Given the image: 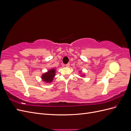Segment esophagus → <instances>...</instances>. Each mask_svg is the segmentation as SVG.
<instances>
[{
	"mask_svg": "<svg viewBox=\"0 0 131 131\" xmlns=\"http://www.w3.org/2000/svg\"><path fill=\"white\" fill-rule=\"evenodd\" d=\"M66 67H70V64H69V63H68V64H66Z\"/></svg>",
	"mask_w": 131,
	"mask_h": 131,
	"instance_id": "34e87169",
	"label": "esophagus"
}]
</instances>
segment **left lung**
Returning <instances> with one entry per match:
<instances>
[{
	"label": "left lung",
	"mask_w": 131,
	"mask_h": 131,
	"mask_svg": "<svg viewBox=\"0 0 131 131\" xmlns=\"http://www.w3.org/2000/svg\"><path fill=\"white\" fill-rule=\"evenodd\" d=\"M80 73H81V72H80ZM82 74V73H81ZM81 77H85V74H82V75H81Z\"/></svg>",
	"instance_id": "8db88e82"
}]
</instances>
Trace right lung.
Wrapping results in <instances>:
<instances>
[{
	"instance_id": "1",
	"label": "right lung",
	"mask_w": 131,
	"mask_h": 131,
	"mask_svg": "<svg viewBox=\"0 0 131 131\" xmlns=\"http://www.w3.org/2000/svg\"><path fill=\"white\" fill-rule=\"evenodd\" d=\"M56 74V69L54 68L50 69L47 72L43 73L41 75V79L43 81L46 83L52 82Z\"/></svg>"
}]
</instances>
